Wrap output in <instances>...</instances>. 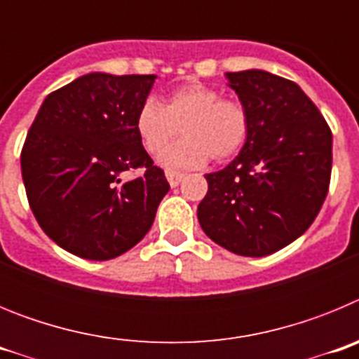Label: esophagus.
I'll use <instances>...</instances> for the list:
<instances>
[{
	"mask_svg": "<svg viewBox=\"0 0 359 359\" xmlns=\"http://www.w3.org/2000/svg\"><path fill=\"white\" fill-rule=\"evenodd\" d=\"M165 177H167V182H169L170 187H177L183 182L185 174L176 172V170H165Z\"/></svg>",
	"mask_w": 359,
	"mask_h": 359,
	"instance_id": "34e87169",
	"label": "esophagus"
}]
</instances>
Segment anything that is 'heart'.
Wrapping results in <instances>:
<instances>
[{"label": "heart", "mask_w": 359, "mask_h": 359, "mask_svg": "<svg viewBox=\"0 0 359 359\" xmlns=\"http://www.w3.org/2000/svg\"><path fill=\"white\" fill-rule=\"evenodd\" d=\"M135 131L145 151L160 156L169 169H194L208 158L224 161L236 156L250 135V115L243 102L223 98L210 86L192 82L170 91L161 104L147 98L135 115Z\"/></svg>", "instance_id": "heart-1"}]
</instances>
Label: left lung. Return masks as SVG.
Returning a JSON list of instances; mask_svg holds the SVG:
<instances>
[{
    "label": "left lung",
    "mask_w": 359,
    "mask_h": 359,
    "mask_svg": "<svg viewBox=\"0 0 359 359\" xmlns=\"http://www.w3.org/2000/svg\"><path fill=\"white\" fill-rule=\"evenodd\" d=\"M248 109L250 135L236 160L207 174L203 231L228 252L264 257L311 226L329 190L332 135L300 86L262 69L226 73Z\"/></svg>",
    "instance_id": "1"
}]
</instances>
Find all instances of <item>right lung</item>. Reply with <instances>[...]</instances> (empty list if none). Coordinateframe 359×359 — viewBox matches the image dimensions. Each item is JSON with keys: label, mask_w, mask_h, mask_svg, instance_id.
Segmentation results:
<instances>
[{"label": "right lung", "mask_w": 359, "mask_h": 359, "mask_svg": "<svg viewBox=\"0 0 359 359\" xmlns=\"http://www.w3.org/2000/svg\"><path fill=\"white\" fill-rule=\"evenodd\" d=\"M156 75L93 72L44 98L21 151L30 208L66 252L109 261L140 243L169 183L135 131ZM144 174L123 180L126 170Z\"/></svg>", "instance_id": "add662e5"}]
</instances>
